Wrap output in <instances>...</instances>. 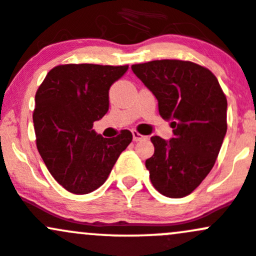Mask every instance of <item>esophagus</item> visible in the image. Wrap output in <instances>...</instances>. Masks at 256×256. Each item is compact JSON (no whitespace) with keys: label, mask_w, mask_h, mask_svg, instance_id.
Listing matches in <instances>:
<instances>
[{"label":"esophagus","mask_w":256,"mask_h":256,"mask_svg":"<svg viewBox=\"0 0 256 256\" xmlns=\"http://www.w3.org/2000/svg\"><path fill=\"white\" fill-rule=\"evenodd\" d=\"M132 138H134V141H140V140L146 138V136H144L142 134L137 132L136 130H132Z\"/></svg>","instance_id":"1"}]
</instances>
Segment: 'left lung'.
Listing matches in <instances>:
<instances>
[{"mask_svg": "<svg viewBox=\"0 0 256 256\" xmlns=\"http://www.w3.org/2000/svg\"><path fill=\"white\" fill-rule=\"evenodd\" d=\"M131 68L174 128L170 141L150 137L154 153L146 160L150 182L166 198H184L214 168L227 132V98L216 76L192 61L154 60Z\"/></svg>", "mask_w": 256, "mask_h": 256, "instance_id": "1", "label": "left lung"}]
</instances>
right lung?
Listing matches in <instances>:
<instances>
[{"label":"right lung","instance_id":"obj_1","mask_svg":"<svg viewBox=\"0 0 256 256\" xmlns=\"http://www.w3.org/2000/svg\"><path fill=\"white\" fill-rule=\"evenodd\" d=\"M128 66L67 64L51 68L36 94V147L54 179L67 192H92L106 182L132 141L121 130L104 138L92 130L109 109V88Z\"/></svg>","mask_w":256,"mask_h":256}]
</instances>
